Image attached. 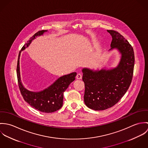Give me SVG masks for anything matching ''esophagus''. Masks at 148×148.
I'll list each match as a JSON object with an SVG mask.
<instances>
[{
	"instance_id": "obj_1",
	"label": "esophagus",
	"mask_w": 148,
	"mask_h": 148,
	"mask_svg": "<svg viewBox=\"0 0 148 148\" xmlns=\"http://www.w3.org/2000/svg\"><path fill=\"white\" fill-rule=\"evenodd\" d=\"M76 78H77V79H82V75L81 73H77V76H76Z\"/></svg>"
}]
</instances>
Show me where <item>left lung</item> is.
Returning a JSON list of instances; mask_svg holds the SVG:
<instances>
[{
    "mask_svg": "<svg viewBox=\"0 0 148 148\" xmlns=\"http://www.w3.org/2000/svg\"><path fill=\"white\" fill-rule=\"evenodd\" d=\"M111 35L112 50L121 54L120 62L114 68L93 71L83 68L84 96L85 105L95 110H102L117 104L127 92L133 78L134 53L133 47L123 36L114 30H107Z\"/></svg>",
    "mask_w": 148,
    "mask_h": 148,
    "instance_id": "left-lung-1",
    "label": "left lung"
}]
</instances>
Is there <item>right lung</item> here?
Here are the masks:
<instances>
[{
	"mask_svg": "<svg viewBox=\"0 0 148 148\" xmlns=\"http://www.w3.org/2000/svg\"><path fill=\"white\" fill-rule=\"evenodd\" d=\"M46 31H47L42 30L38 31L22 47L19 53L16 73L19 89L25 101L32 108L40 112L52 113L60 109L62 107L64 92L68 88L69 85L75 80L77 75L76 72H73L62 76L48 88L39 92H34L27 90L23 86L21 80L19 71V59L21 51L28 47L31 41L35 37L42 35Z\"/></svg>",
	"mask_w": 148,
	"mask_h": 148,
	"instance_id": "1",
	"label": "right lung"
}]
</instances>
